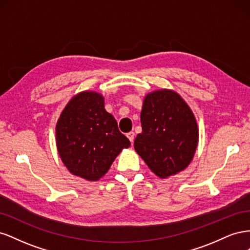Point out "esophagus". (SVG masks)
Wrapping results in <instances>:
<instances>
[{
  "label": "esophagus",
  "mask_w": 250,
  "mask_h": 250,
  "mask_svg": "<svg viewBox=\"0 0 250 250\" xmlns=\"http://www.w3.org/2000/svg\"><path fill=\"white\" fill-rule=\"evenodd\" d=\"M126 135H127V138L129 139V141H130L131 144H132L133 141H134V132H132V131H131V132H128Z\"/></svg>",
  "instance_id": "34e87169"
}]
</instances>
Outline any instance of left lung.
Returning a JSON list of instances; mask_svg holds the SVG:
<instances>
[{
	"label": "left lung",
	"mask_w": 250,
	"mask_h": 250,
	"mask_svg": "<svg viewBox=\"0 0 250 250\" xmlns=\"http://www.w3.org/2000/svg\"><path fill=\"white\" fill-rule=\"evenodd\" d=\"M142 132L134 149L161 178L185 170L198 144V127L191 108L177 93L155 90L146 96L141 112Z\"/></svg>",
	"instance_id": "left-lung-1"
}]
</instances>
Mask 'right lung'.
I'll use <instances>...</instances> for the list:
<instances>
[{"label": "right lung", "instance_id": "add662e5", "mask_svg": "<svg viewBox=\"0 0 250 250\" xmlns=\"http://www.w3.org/2000/svg\"><path fill=\"white\" fill-rule=\"evenodd\" d=\"M60 158L74 175L95 181L108 171L115 158L130 141L104 108V98L82 92L67 103L56 125Z\"/></svg>", "mask_w": 250, "mask_h": 250}]
</instances>
